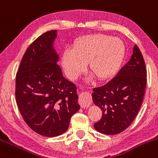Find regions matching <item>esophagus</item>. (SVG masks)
Instances as JSON below:
<instances>
[{
	"label": "esophagus",
	"instance_id": "obj_1",
	"mask_svg": "<svg viewBox=\"0 0 158 158\" xmlns=\"http://www.w3.org/2000/svg\"><path fill=\"white\" fill-rule=\"evenodd\" d=\"M91 103L90 99H86L84 98L82 96H80L79 97V104L81 105V106L82 108H85V107L89 106Z\"/></svg>",
	"mask_w": 158,
	"mask_h": 158
}]
</instances>
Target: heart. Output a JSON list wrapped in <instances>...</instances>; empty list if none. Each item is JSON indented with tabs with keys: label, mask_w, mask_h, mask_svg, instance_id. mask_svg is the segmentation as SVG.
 Instances as JSON below:
<instances>
[{
	"label": "heart",
	"mask_w": 158,
	"mask_h": 158,
	"mask_svg": "<svg viewBox=\"0 0 158 158\" xmlns=\"http://www.w3.org/2000/svg\"><path fill=\"white\" fill-rule=\"evenodd\" d=\"M126 55V46L121 39L97 33L77 39L73 48L63 55V67L69 78L74 79L84 71H89L99 80H106L118 71Z\"/></svg>",
	"instance_id": "heart-1"
}]
</instances>
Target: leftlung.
<instances>
[{
	"label": "left lung",
	"mask_w": 158,
	"mask_h": 158,
	"mask_svg": "<svg viewBox=\"0 0 158 158\" xmlns=\"http://www.w3.org/2000/svg\"><path fill=\"white\" fill-rule=\"evenodd\" d=\"M147 70L139 47L111 81L93 89V102L102 110V118L94 124L97 131L117 135L126 130L138 115L144 99Z\"/></svg>",
	"instance_id": "left-lung-1"
}]
</instances>
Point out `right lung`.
<instances>
[{"label": "right lung", "instance_id": "right-lung-1", "mask_svg": "<svg viewBox=\"0 0 158 158\" xmlns=\"http://www.w3.org/2000/svg\"><path fill=\"white\" fill-rule=\"evenodd\" d=\"M57 31L42 34L23 55L16 75V101L31 129L45 137L68 130L80 110L77 87L63 77L53 48Z\"/></svg>", "mask_w": 158, "mask_h": 158}]
</instances>
